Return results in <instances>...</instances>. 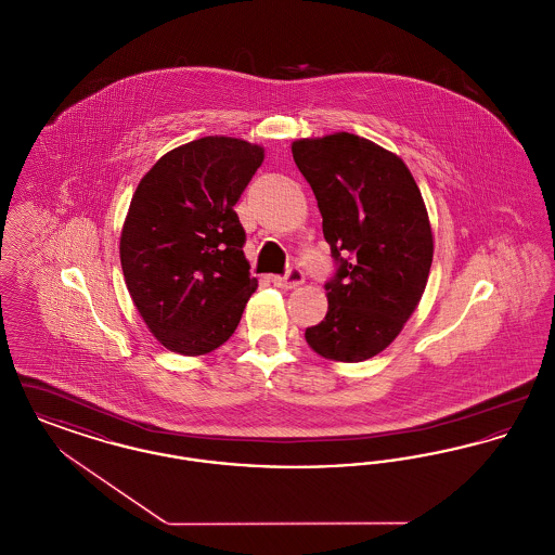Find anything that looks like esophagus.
<instances>
[{
    "instance_id": "esophagus-1",
    "label": "esophagus",
    "mask_w": 555,
    "mask_h": 555,
    "mask_svg": "<svg viewBox=\"0 0 555 555\" xmlns=\"http://www.w3.org/2000/svg\"><path fill=\"white\" fill-rule=\"evenodd\" d=\"M270 281H272L276 287H281V289H297V287L304 283V272L293 266V268L287 270L285 276H272Z\"/></svg>"
}]
</instances>
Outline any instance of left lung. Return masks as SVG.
<instances>
[{
  "label": "left lung",
  "instance_id": "obj_1",
  "mask_svg": "<svg viewBox=\"0 0 555 555\" xmlns=\"http://www.w3.org/2000/svg\"><path fill=\"white\" fill-rule=\"evenodd\" d=\"M291 152L339 262L326 317L306 341L331 362H364L396 341L423 299L435 251L423 193L403 159L351 132L297 139Z\"/></svg>",
  "mask_w": 555,
  "mask_h": 555
}]
</instances>
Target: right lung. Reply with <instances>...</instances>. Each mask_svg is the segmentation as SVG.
<instances>
[{
	"instance_id": "add662e5",
	"label": "right lung",
	"mask_w": 555,
	"mask_h": 555,
	"mask_svg": "<svg viewBox=\"0 0 555 555\" xmlns=\"http://www.w3.org/2000/svg\"><path fill=\"white\" fill-rule=\"evenodd\" d=\"M264 147L211 134L164 154L132 193L120 264L150 333L181 356L229 341L258 289L237 204Z\"/></svg>"
}]
</instances>
